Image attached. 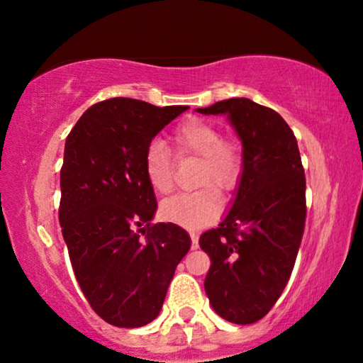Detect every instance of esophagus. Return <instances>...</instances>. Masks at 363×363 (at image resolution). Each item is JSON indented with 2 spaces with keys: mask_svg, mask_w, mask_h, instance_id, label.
Masks as SVG:
<instances>
[{
  "mask_svg": "<svg viewBox=\"0 0 363 363\" xmlns=\"http://www.w3.org/2000/svg\"><path fill=\"white\" fill-rule=\"evenodd\" d=\"M191 236V247L193 250H196L198 247V236L196 235H190Z\"/></svg>",
  "mask_w": 363,
  "mask_h": 363,
  "instance_id": "34e87169",
  "label": "esophagus"
}]
</instances>
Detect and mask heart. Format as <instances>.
Here are the masks:
<instances>
[{
  "instance_id": "heart-1",
  "label": "heart",
  "mask_w": 363,
  "mask_h": 363,
  "mask_svg": "<svg viewBox=\"0 0 363 363\" xmlns=\"http://www.w3.org/2000/svg\"><path fill=\"white\" fill-rule=\"evenodd\" d=\"M177 158H200L196 186L193 193H183L162 203V215L168 221L185 228L211 225L221 213L220 193L235 191L245 172V152L233 137H223L220 127L205 118H188L172 132ZM143 172L150 188L158 195L173 190V162L162 142L148 143L143 157Z\"/></svg>"
}]
</instances>
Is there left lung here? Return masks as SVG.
Masks as SVG:
<instances>
[{
    "instance_id": "obj_1",
    "label": "left lung",
    "mask_w": 363,
    "mask_h": 363,
    "mask_svg": "<svg viewBox=\"0 0 363 363\" xmlns=\"http://www.w3.org/2000/svg\"><path fill=\"white\" fill-rule=\"evenodd\" d=\"M200 113H228L245 152L236 200L218 228L200 236L210 256L205 291L233 324H255L284 291L306 226V175L294 132L272 108L226 99Z\"/></svg>"
}]
</instances>
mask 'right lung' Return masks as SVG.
I'll list each match as a JSON object with an SVG mask.
<instances>
[{"mask_svg": "<svg viewBox=\"0 0 363 363\" xmlns=\"http://www.w3.org/2000/svg\"><path fill=\"white\" fill-rule=\"evenodd\" d=\"M186 108L107 99L66 138L59 223L81 291L111 325L135 329L155 319L190 250L182 226L150 223L157 200L143 172L148 143Z\"/></svg>", "mask_w": 363, "mask_h": 363, "instance_id": "add662e5", "label": "right lung"}]
</instances>
